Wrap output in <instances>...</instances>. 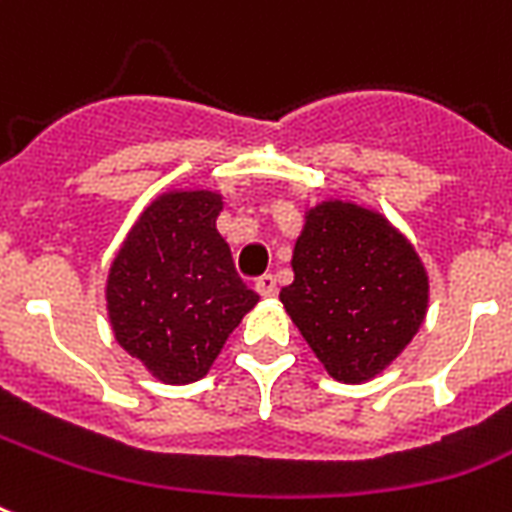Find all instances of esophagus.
<instances>
[{"mask_svg":"<svg viewBox=\"0 0 512 512\" xmlns=\"http://www.w3.org/2000/svg\"><path fill=\"white\" fill-rule=\"evenodd\" d=\"M255 290L263 295V298H273L276 295V276L273 273H263L255 282Z\"/></svg>","mask_w":512,"mask_h":512,"instance_id":"esophagus-1","label":"esophagus"}]
</instances>
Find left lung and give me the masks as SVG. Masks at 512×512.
<instances>
[{"label":"left lung","mask_w":512,"mask_h":512,"mask_svg":"<svg viewBox=\"0 0 512 512\" xmlns=\"http://www.w3.org/2000/svg\"><path fill=\"white\" fill-rule=\"evenodd\" d=\"M287 314L335 381L378 376L419 333L429 279L416 249L386 217L346 201L306 212L292 252Z\"/></svg>","instance_id":"8db88e82"}]
</instances>
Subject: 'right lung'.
<instances>
[{
    "mask_svg": "<svg viewBox=\"0 0 512 512\" xmlns=\"http://www.w3.org/2000/svg\"><path fill=\"white\" fill-rule=\"evenodd\" d=\"M222 195H158L123 241L107 279L117 343L166 384L204 378L249 308L252 292L217 233Z\"/></svg>",
    "mask_w": 512,
    "mask_h": 512,
    "instance_id": "obj_1",
    "label": "right lung"
}]
</instances>
